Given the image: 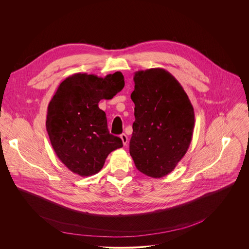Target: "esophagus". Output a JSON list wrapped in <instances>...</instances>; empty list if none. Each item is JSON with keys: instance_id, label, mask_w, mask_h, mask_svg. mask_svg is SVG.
Returning a JSON list of instances; mask_svg holds the SVG:
<instances>
[{"instance_id": "esophagus-1", "label": "esophagus", "mask_w": 249, "mask_h": 249, "mask_svg": "<svg viewBox=\"0 0 249 249\" xmlns=\"http://www.w3.org/2000/svg\"><path fill=\"white\" fill-rule=\"evenodd\" d=\"M121 139H122V141H123V143H124V145H125L126 143H127V136L124 134V133H123L122 135H121Z\"/></svg>"}]
</instances>
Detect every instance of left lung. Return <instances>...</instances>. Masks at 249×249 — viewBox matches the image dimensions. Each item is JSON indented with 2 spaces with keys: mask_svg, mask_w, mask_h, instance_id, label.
Wrapping results in <instances>:
<instances>
[{
  "mask_svg": "<svg viewBox=\"0 0 249 249\" xmlns=\"http://www.w3.org/2000/svg\"><path fill=\"white\" fill-rule=\"evenodd\" d=\"M129 152L138 171L153 178L172 173L193 138L195 112L178 79L162 68L138 71Z\"/></svg>",
  "mask_w": 249,
  "mask_h": 249,
  "instance_id": "obj_1",
  "label": "left lung"
}]
</instances>
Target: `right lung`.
<instances>
[{
	"mask_svg": "<svg viewBox=\"0 0 249 249\" xmlns=\"http://www.w3.org/2000/svg\"><path fill=\"white\" fill-rule=\"evenodd\" d=\"M124 86L121 71L105 77L77 72L59 84L48 106L46 128L57 157L73 174H98L108 154L123 146L121 138L109 133L99 103L112 99Z\"/></svg>",
	"mask_w": 249,
	"mask_h": 249,
	"instance_id": "1",
	"label": "right lung"
}]
</instances>
